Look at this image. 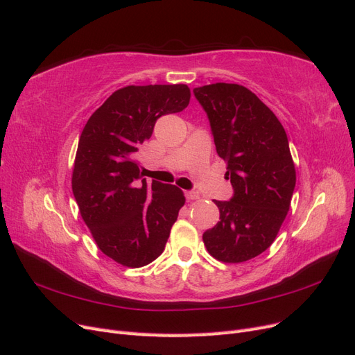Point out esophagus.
I'll return each instance as SVG.
<instances>
[{"label":"esophagus","instance_id":"1","mask_svg":"<svg viewBox=\"0 0 355 355\" xmlns=\"http://www.w3.org/2000/svg\"><path fill=\"white\" fill-rule=\"evenodd\" d=\"M186 198L189 200H196V199H199V193L194 191V190H187L186 191Z\"/></svg>","mask_w":355,"mask_h":355}]
</instances>
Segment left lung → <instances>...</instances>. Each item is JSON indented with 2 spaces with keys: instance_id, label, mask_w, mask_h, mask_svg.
Listing matches in <instances>:
<instances>
[{
  "instance_id": "8db88e82",
  "label": "left lung",
  "mask_w": 355,
  "mask_h": 355,
  "mask_svg": "<svg viewBox=\"0 0 355 355\" xmlns=\"http://www.w3.org/2000/svg\"><path fill=\"white\" fill-rule=\"evenodd\" d=\"M193 94L207 113L233 187L230 200H214L220 221L203 233L205 246L223 262L252 259L271 246L291 207L296 175L288 135L276 115L242 85L211 84Z\"/></svg>"
}]
</instances>
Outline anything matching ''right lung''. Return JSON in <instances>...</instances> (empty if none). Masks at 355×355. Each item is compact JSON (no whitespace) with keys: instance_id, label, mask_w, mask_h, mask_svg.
Returning <instances> with one entry per match:
<instances>
[{"instance_id":"obj_1","label":"right lung","mask_w":355,"mask_h":355,"mask_svg":"<svg viewBox=\"0 0 355 355\" xmlns=\"http://www.w3.org/2000/svg\"><path fill=\"white\" fill-rule=\"evenodd\" d=\"M184 84L125 87L91 115L79 137L72 190L83 220L105 255L125 267L150 264L184 205L173 184H147L135 153L156 121L184 110Z\"/></svg>"}]
</instances>
